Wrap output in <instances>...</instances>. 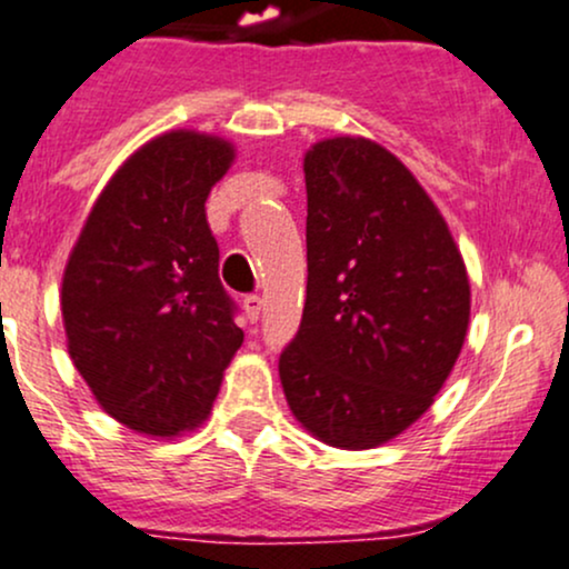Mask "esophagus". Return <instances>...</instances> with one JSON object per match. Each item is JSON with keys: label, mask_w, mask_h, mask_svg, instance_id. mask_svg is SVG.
<instances>
[{"label": "esophagus", "mask_w": 569, "mask_h": 569, "mask_svg": "<svg viewBox=\"0 0 569 569\" xmlns=\"http://www.w3.org/2000/svg\"><path fill=\"white\" fill-rule=\"evenodd\" d=\"M262 297H257V293H248V297H243V310L248 316V321H257L259 312H262Z\"/></svg>", "instance_id": "esophagus-1"}]
</instances>
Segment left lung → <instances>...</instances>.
Returning <instances> with one entry per match:
<instances>
[{"label":"left lung","instance_id":"obj_1","mask_svg":"<svg viewBox=\"0 0 569 569\" xmlns=\"http://www.w3.org/2000/svg\"><path fill=\"white\" fill-rule=\"evenodd\" d=\"M305 184L307 299L280 385L318 441L375 449L426 415L460 356L466 262L420 181L380 143H312Z\"/></svg>","mask_w":569,"mask_h":569}]
</instances>
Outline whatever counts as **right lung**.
<instances>
[{
	"label": "right lung",
	"mask_w": 569,
	"mask_h": 569,
	"mask_svg": "<svg viewBox=\"0 0 569 569\" xmlns=\"http://www.w3.org/2000/svg\"><path fill=\"white\" fill-rule=\"evenodd\" d=\"M232 160L230 141L198 130L143 143L98 194L69 253V356L101 409L136 433L198 428L243 345L206 219Z\"/></svg>",
	"instance_id": "1"
}]
</instances>
